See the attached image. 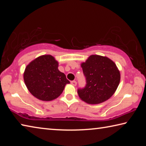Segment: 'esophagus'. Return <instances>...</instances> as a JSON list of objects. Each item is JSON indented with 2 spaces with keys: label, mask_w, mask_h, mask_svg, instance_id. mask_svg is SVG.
Returning <instances> with one entry per match:
<instances>
[{
  "label": "esophagus",
  "mask_w": 146,
  "mask_h": 146,
  "mask_svg": "<svg viewBox=\"0 0 146 146\" xmlns=\"http://www.w3.org/2000/svg\"><path fill=\"white\" fill-rule=\"evenodd\" d=\"M71 84L72 85H73L74 86H75L76 85V81H75V80H73V81H71Z\"/></svg>",
  "instance_id": "obj_1"
}]
</instances>
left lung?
I'll return each instance as SVG.
<instances>
[{
  "label": "left lung",
  "mask_w": 146,
  "mask_h": 146,
  "mask_svg": "<svg viewBox=\"0 0 146 146\" xmlns=\"http://www.w3.org/2000/svg\"><path fill=\"white\" fill-rule=\"evenodd\" d=\"M81 66L86 84L78 89L79 97L88 104H97L111 97L120 80L116 64L106 56L91 55Z\"/></svg>",
  "instance_id": "8db88e82"
}]
</instances>
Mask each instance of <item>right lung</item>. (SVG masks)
<instances>
[{
	"mask_svg": "<svg viewBox=\"0 0 146 146\" xmlns=\"http://www.w3.org/2000/svg\"><path fill=\"white\" fill-rule=\"evenodd\" d=\"M24 80L29 92L44 101L55 99L70 83L65 74L58 70V62L51 55L39 56L29 63L24 71Z\"/></svg>",
	"mask_w": 146,
	"mask_h": 146,
	"instance_id": "add662e5",
	"label": "right lung"
}]
</instances>
